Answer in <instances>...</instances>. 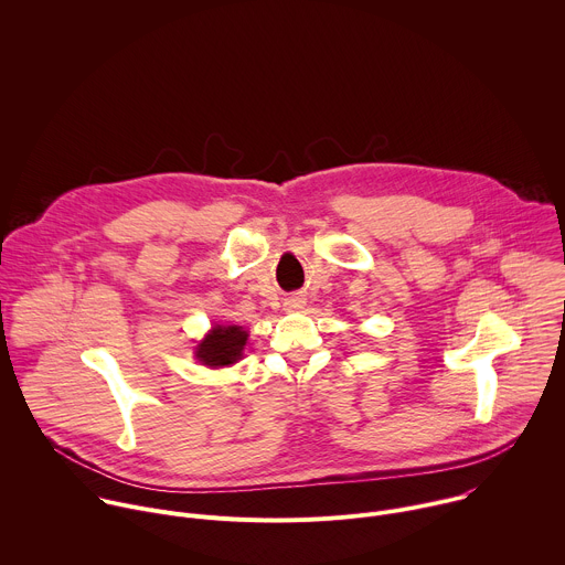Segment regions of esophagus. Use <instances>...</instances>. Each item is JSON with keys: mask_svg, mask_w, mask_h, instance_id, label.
<instances>
[{"mask_svg": "<svg viewBox=\"0 0 565 565\" xmlns=\"http://www.w3.org/2000/svg\"><path fill=\"white\" fill-rule=\"evenodd\" d=\"M286 306H288L290 310H297V308L303 306V301H301L299 297H290V299H286Z\"/></svg>", "mask_w": 565, "mask_h": 565, "instance_id": "1", "label": "esophagus"}]
</instances>
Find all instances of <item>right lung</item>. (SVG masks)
Segmentation results:
<instances>
[{
	"label": "right lung",
	"mask_w": 565,
	"mask_h": 565,
	"mask_svg": "<svg viewBox=\"0 0 565 565\" xmlns=\"http://www.w3.org/2000/svg\"><path fill=\"white\" fill-rule=\"evenodd\" d=\"M248 333L241 327H216L196 349V358L207 366H227L241 358Z\"/></svg>",
	"instance_id": "add662e5"
}]
</instances>
